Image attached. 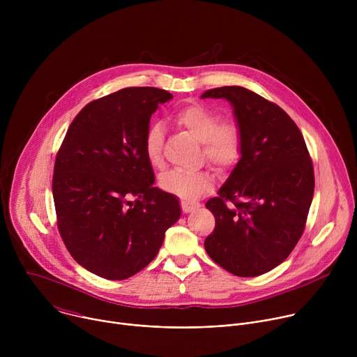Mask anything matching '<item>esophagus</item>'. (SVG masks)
<instances>
[{
    "instance_id": "esophagus-1",
    "label": "esophagus",
    "mask_w": 357,
    "mask_h": 357,
    "mask_svg": "<svg viewBox=\"0 0 357 357\" xmlns=\"http://www.w3.org/2000/svg\"><path fill=\"white\" fill-rule=\"evenodd\" d=\"M196 208H199V203H192L188 200H181V209L183 213H189L192 211H195Z\"/></svg>"
}]
</instances>
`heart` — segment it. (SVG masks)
<instances>
[{
  "instance_id": "obj_1",
  "label": "heart",
  "mask_w": 357,
  "mask_h": 357,
  "mask_svg": "<svg viewBox=\"0 0 357 357\" xmlns=\"http://www.w3.org/2000/svg\"><path fill=\"white\" fill-rule=\"evenodd\" d=\"M175 121L202 144L200 157L218 169H229L237 164L243 149V131L240 124L230 117L200 103H193L176 113ZM162 127L151 124L144 138V154L152 168L164 167ZM215 176L209 169L169 171L160 179L164 190L181 197L193 199L209 190Z\"/></svg>"
}]
</instances>
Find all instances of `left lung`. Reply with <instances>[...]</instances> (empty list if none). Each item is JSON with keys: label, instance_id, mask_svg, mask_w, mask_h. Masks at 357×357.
I'll use <instances>...</instances> for the list:
<instances>
[{"label": "left lung", "instance_id": "obj_1", "mask_svg": "<svg viewBox=\"0 0 357 357\" xmlns=\"http://www.w3.org/2000/svg\"><path fill=\"white\" fill-rule=\"evenodd\" d=\"M226 98L243 131L241 158L206 208L216 219L209 257L237 277L280 266L299 241L314 197L310 152L294 120L273 101L240 86L208 90Z\"/></svg>", "mask_w": 357, "mask_h": 357}]
</instances>
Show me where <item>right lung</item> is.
<instances>
[{
	"label": "right lung",
	"mask_w": 357,
	"mask_h": 357,
	"mask_svg": "<svg viewBox=\"0 0 357 357\" xmlns=\"http://www.w3.org/2000/svg\"><path fill=\"white\" fill-rule=\"evenodd\" d=\"M172 94L126 87L86 105L56 154L52 193L70 256L106 280H126L158 254L179 219L178 199L154 186L144 154L152 113Z\"/></svg>",
	"instance_id": "right-lung-1"
}]
</instances>
